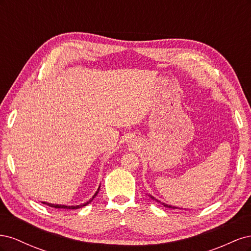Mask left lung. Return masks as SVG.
Here are the masks:
<instances>
[{
	"label": "left lung",
	"mask_w": 251,
	"mask_h": 251,
	"mask_svg": "<svg viewBox=\"0 0 251 251\" xmlns=\"http://www.w3.org/2000/svg\"><path fill=\"white\" fill-rule=\"evenodd\" d=\"M151 199H154V200H156L155 198H154V197H151ZM157 202H160V201H158V200H156ZM161 203V202H160ZM162 205H163V206H165V207H169V208H174V209H178V207H176V206H171V205H168V204H165V203H161Z\"/></svg>",
	"instance_id": "1"
}]
</instances>
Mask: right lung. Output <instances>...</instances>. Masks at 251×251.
<instances>
[{
  "instance_id": "add662e5",
  "label": "right lung",
  "mask_w": 251,
  "mask_h": 251,
  "mask_svg": "<svg viewBox=\"0 0 251 251\" xmlns=\"http://www.w3.org/2000/svg\"><path fill=\"white\" fill-rule=\"evenodd\" d=\"M100 192V188H98V191L95 193V195L93 196V198L94 197L97 195V193ZM93 198L91 199L89 202H87L86 204H82V205H76V206H66V205H58V204H51V203H47V202H43L44 204H46V205H48V206H51V207H54V208H64V209H76V208H80V207H82V206H86L87 204H89L91 201L93 200Z\"/></svg>"
}]
</instances>
